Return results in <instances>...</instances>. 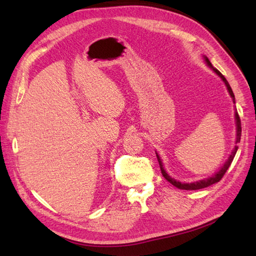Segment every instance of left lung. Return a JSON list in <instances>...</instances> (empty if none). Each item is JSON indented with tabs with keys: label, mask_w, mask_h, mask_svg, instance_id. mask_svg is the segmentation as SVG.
Listing matches in <instances>:
<instances>
[{
	"label": "left lung",
	"mask_w": 256,
	"mask_h": 256,
	"mask_svg": "<svg viewBox=\"0 0 256 256\" xmlns=\"http://www.w3.org/2000/svg\"><path fill=\"white\" fill-rule=\"evenodd\" d=\"M204 59H206V62L208 64V66H210V68H212V70H214V72L216 74H218L222 80H224V82L226 84L228 90H229V94H230L231 98L233 99V102L236 103L234 94H233V91H232V89H231V86H230L229 82H228V81H226V79L224 78V76L222 74L218 69H216L214 67H212V64H211V62H210V60H209L208 58L204 57ZM236 143H240L242 128H241V120H240V116H238V112H236ZM236 150H238V145L234 146V148H233L230 157H229V158H228V160L226 162V164H224V166H222L221 170H220L218 172H216V174H214V176L210 177V178L204 179V180L196 182H192V184H182V182H177V180H175V179H174V178H172V177H170V175H168V174L165 172L164 167H162V160H160V156L157 155V154H156V156H157V160H158V162H160V172H162V176L165 177L166 180H168L172 184H174V186L179 188V189H184V190H198V189H202V188H206V187H209V186H211V184H216V182H218L221 180L222 177H224V174L226 172L228 168L230 167L233 158H234V156H236Z\"/></svg>",
	"instance_id": "8db88e82"
}]
</instances>
